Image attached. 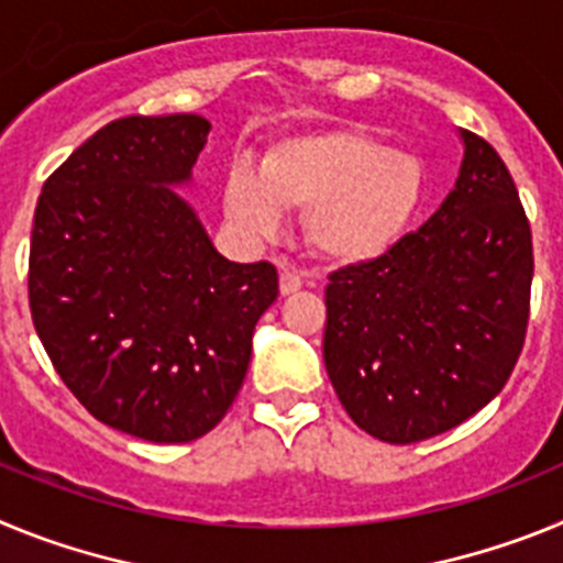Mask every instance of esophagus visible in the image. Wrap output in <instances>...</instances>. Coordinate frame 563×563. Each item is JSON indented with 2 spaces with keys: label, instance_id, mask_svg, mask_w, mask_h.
I'll return each mask as SVG.
<instances>
[{
  "label": "esophagus",
  "instance_id": "34e87169",
  "mask_svg": "<svg viewBox=\"0 0 563 563\" xmlns=\"http://www.w3.org/2000/svg\"><path fill=\"white\" fill-rule=\"evenodd\" d=\"M301 285H305L301 273L292 271V267H282V273H278V290H282V296H292V292L301 290Z\"/></svg>",
  "mask_w": 563,
  "mask_h": 563
}]
</instances>
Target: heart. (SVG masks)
<instances>
[{
    "mask_svg": "<svg viewBox=\"0 0 563 563\" xmlns=\"http://www.w3.org/2000/svg\"><path fill=\"white\" fill-rule=\"evenodd\" d=\"M426 177L415 154L361 129H318L278 137L258 161L233 163L222 206L239 233L276 236L285 211L305 213L310 251L355 267L386 256L422 206Z\"/></svg>",
    "mask_w": 563,
    "mask_h": 563,
    "instance_id": "b5f03b06",
    "label": "heart"
}]
</instances>
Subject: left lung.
<instances>
[{"label":"left lung","mask_w":563,"mask_h":563,"mask_svg":"<svg viewBox=\"0 0 563 563\" xmlns=\"http://www.w3.org/2000/svg\"><path fill=\"white\" fill-rule=\"evenodd\" d=\"M451 194L386 256L327 285L324 363L338 400L391 445L454 429L501 391L525 343L533 236L514 177L460 129Z\"/></svg>","instance_id":"left-lung-1"}]
</instances>
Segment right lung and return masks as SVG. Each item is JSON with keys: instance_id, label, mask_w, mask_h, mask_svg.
Listing matches in <instances>:
<instances>
[{"instance_id": "add662e5", "label": "right lung", "mask_w": 563, "mask_h": 563, "mask_svg": "<svg viewBox=\"0 0 563 563\" xmlns=\"http://www.w3.org/2000/svg\"><path fill=\"white\" fill-rule=\"evenodd\" d=\"M200 114H129L53 172L30 239V312L49 361L96 420L191 442L231 409L271 262H228L177 188L208 143Z\"/></svg>"}]
</instances>
